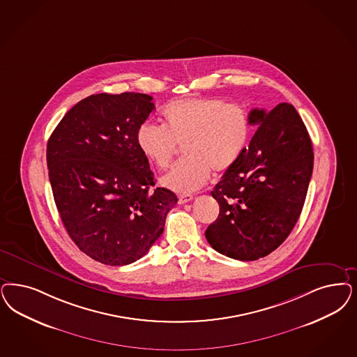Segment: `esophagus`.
I'll list each match as a JSON object with an SVG mask.
<instances>
[{
	"label": "esophagus",
	"mask_w": 357,
	"mask_h": 357,
	"mask_svg": "<svg viewBox=\"0 0 357 357\" xmlns=\"http://www.w3.org/2000/svg\"><path fill=\"white\" fill-rule=\"evenodd\" d=\"M192 199H194L192 195H179V197H178V202H179V204H185V203L191 202Z\"/></svg>",
	"instance_id": "1"
}]
</instances>
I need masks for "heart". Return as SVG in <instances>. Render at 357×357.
Segmentation results:
<instances>
[{
  "label": "heart",
  "mask_w": 357,
  "mask_h": 357,
  "mask_svg": "<svg viewBox=\"0 0 357 357\" xmlns=\"http://www.w3.org/2000/svg\"><path fill=\"white\" fill-rule=\"evenodd\" d=\"M163 125L142 123L137 145L158 169H167L178 145L185 158L162 178V185L188 194L208 182L211 170H231L245 153L252 137L249 111L219 98H185L170 102L163 111Z\"/></svg>",
  "instance_id": "1"
}]
</instances>
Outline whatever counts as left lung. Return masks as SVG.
Instances as JSON below:
<instances>
[{
    "label": "left lung",
    "instance_id": "1",
    "mask_svg": "<svg viewBox=\"0 0 357 357\" xmlns=\"http://www.w3.org/2000/svg\"><path fill=\"white\" fill-rule=\"evenodd\" d=\"M257 130L211 195L220 206L206 231L216 252L240 261L268 256L293 231L314 166L312 144L294 107L250 111Z\"/></svg>",
    "mask_w": 357,
    "mask_h": 357
}]
</instances>
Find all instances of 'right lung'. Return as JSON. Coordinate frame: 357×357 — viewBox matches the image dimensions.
Returning a JSON list of instances; mask_svg holds the SVG:
<instances>
[{
  "instance_id": "1",
  "label": "right lung",
  "mask_w": 357,
  "mask_h": 357,
  "mask_svg": "<svg viewBox=\"0 0 357 357\" xmlns=\"http://www.w3.org/2000/svg\"><path fill=\"white\" fill-rule=\"evenodd\" d=\"M155 108L145 93H98L66 113L47 142L52 195L77 248L101 264L144 257L178 197L155 185L137 130Z\"/></svg>"
}]
</instances>
